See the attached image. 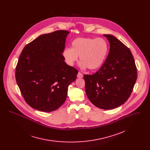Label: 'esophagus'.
Listing matches in <instances>:
<instances>
[{
	"label": "esophagus",
	"instance_id": "obj_1",
	"mask_svg": "<svg viewBox=\"0 0 150 150\" xmlns=\"http://www.w3.org/2000/svg\"><path fill=\"white\" fill-rule=\"evenodd\" d=\"M83 74L79 72L78 74H77V77L81 79V78H83Z\"/></svg>",
	"mask_w": 150,
	"mask_h": 150
}]
</instances>
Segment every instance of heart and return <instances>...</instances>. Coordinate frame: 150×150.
Returning <instances> with one entry per match:
<instances>
[{"label":"heart","mask_w":150,"mask_h":150,"mask_svg":"<svg viewBox=\"0 0 150 150\" xmlns=\"http://www.w3.org/2000/svg\"><path fill=\"white\" fill-rule=\"evenodd\" d=\"M108 44L103 38H78L71 43V48H66L63 52L66 62L73 66L80 57V66L90 70L99 68L103 64L108 53Z\"/></svg>","instance_id":"1"}]
</instances>
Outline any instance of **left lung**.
Segmentation results:
<instances>
[{"mask_svg":"<svg viewBox=\"0 0 150 150\" xmlns=\"http://www.w3.org/2000/svg\"><path fill=\"white\" fill-rule=\"evenodd\" d=\"M110 43L107 58L92 75H84L86 94L96 107L113 109L128 99L137 80V69L130 50L115 37L103 35Z\"/></svg>","mask_w":150,"mask_h":150,"instance_id":"obj_1","label":"left lung"}]
</instances>
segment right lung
<instances>
[{"label":"right lung","instance_id":"1","mask_svg":"<svg viewBox=\"0 0 150 150\" xmlns=\"http://www.w3.org/2000/svg\"><path fill=\"white\" fill-rule=\"evenodd\" d=\"M69 33L60 30L40 35L22 51L16 79L25 102L33 108L44 112L58 109L76 79L78 70L66 64L62 55Z\"/></svg>","mask_w":150,"mask_h":150}]
</instances>
